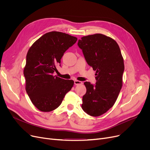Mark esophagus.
I'll return each instance as SVG.
<instances>
[{
	"mask_svg": "<svg viewBox=\"0 0 150 150\" xmlns=\"http://www.w3.org/2000/svg\"><path fill=\"white\" fill-rule=\"evenodd\" d=\"M74 84L75 85H80V84H82L83 83L80 81H78V80H75L74 81Z\"/></svg>",
	"mask_w": 150,
	"mask_h": 150,
	"instance_id": "34e87169",
	"label": "esophagus"
}]
</instances>
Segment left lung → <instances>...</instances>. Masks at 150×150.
Masks as SVG:
<instances>
[{
    "instance_id": "obj_1",
    "label": "left lung",
    "mask_w": 150,
    "mask_h": 150,
    "mask_svg": "<svg viewBox=\"0 0 150 150\" xmlns=\"http://www.w3.org/2000/svg\"><path fill=\"white\" fill-rule=\"evenodd\" d=\"M78 45L88 65L96 71L97 80L96 84L84 83L86 93L81 107L88 114L100 116L112 107L122 87L125 66L120 47L113 39L102 34L82 37Z\"/></svg>"
}]
</instances>
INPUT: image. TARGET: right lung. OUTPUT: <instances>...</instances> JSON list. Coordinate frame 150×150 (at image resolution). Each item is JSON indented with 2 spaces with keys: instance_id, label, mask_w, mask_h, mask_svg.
Returning <instances> with one entry per match:
<instances>
[{
  "instance_id": "right-lung-1",
  "label": "right lung",
  "mask_w": 150,
  "mask_h": 150,
  "mask_svg": "<svg viewBox=\"0 0 150 150\" xmlns=\"http://www.w3.org/2000/svg\"><path fill=\"white\" fill-rule=\"evenodd\" d=\"M77 41L68 34L51 31L39 38L28 50L23 70L26 92L33 104L42 112H50L61 104L71 90L73 80L54 76L64 52Z\"/></svg>"
}]
</instances>
